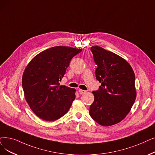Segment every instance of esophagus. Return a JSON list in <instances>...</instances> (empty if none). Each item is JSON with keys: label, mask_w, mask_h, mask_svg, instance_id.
<instances>
[{"label": "esophagus", "mask_w": 155, "mask_h": 155, "mask_svg": "<svg viewBox=\"0 0 155 155\" xmlns=\"http://www.w3.org/2000/svg\"><path fill=\"white\" fill-rule=\"evenodd\" d=\"M78 92H79V93H80V94H82L85 93L87 91H84V90H82V89H79Z\"/></svg>", "instance_id": "34e87169"}]
</instances>
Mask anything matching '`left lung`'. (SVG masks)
<instances>
[{"mask_svg": "<svg viewBox=\"0 0 155 155\" xmlns=\"http://www.w3.org/2000/svg\"><path fill=\"white\" fill-rule=\"evenodd\" d=\"M91 50L97 65L96 79L101 85L92 92L89 113L99 125L111 126L123 120L135 102V74L130 64L116 54L97 45Z\"/></svg>", "mask_w": 155, "mask_h": 155, "instance_id": "8db88e82", "label": "left lung"}]
</instances>
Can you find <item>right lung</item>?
Wrapping results in <instances>:
<instances>
[{
    "mask_svg": "<svg viewBox=\"0 0 155 155\" xmlns=\"http://www.w3.org/2000/svg\"><path fill=\"white\" fill-rule=\"evenodd\" d=\"M82 49L56 46L38 54L22 77L25 98L35 115L54 121L68 111L75 99V89L60 85L71 59Z\"/></svg>",
    "mask_w": 155,
    "mask_h": 155,
    "instance_id": "obj_1",
    "label": "right lung"
}]
</instances>
